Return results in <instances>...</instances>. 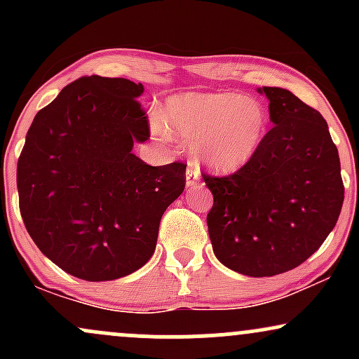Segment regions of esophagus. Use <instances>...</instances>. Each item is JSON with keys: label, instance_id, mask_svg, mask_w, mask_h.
Listing matches in <instances>:
<instances>
[{"label": "esophagus", "instance_id": "1", "mask_svg": "<svg viewBox=\"0 0 359 359\" xmlns=\"http://www.w3.org/2000/svg\"><path fill=\"white\" fill-rule=\"evenodd\" d=\"M201 179V170H199V165H197L194 160H189V167H187V185L189 187H192V185H196L199 182Z\"/></svg>", "mask_w": 359, "mask_h": 359}]
</instances>
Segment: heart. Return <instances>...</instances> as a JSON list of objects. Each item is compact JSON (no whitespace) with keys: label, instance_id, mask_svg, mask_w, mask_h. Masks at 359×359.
I'll return each mask as SVG.
<instances>
[{"label":"heart","instance_id":"heart-1","mask_svg":"<svg viewBox=\"0 0 359 359\" xmlns=\"http://www.w3.org/2000/svg\"><path fill=\"white\" fill-rule=\"evenodd\" d=\"M163 121L189 145H197L203 162L221 172L245 165L266 131L263 106L234 93L172 97L163 109Z\"/></svg>","mask_w":359,"mask_h":359}]
</instances>
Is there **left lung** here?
<instances>
[{"label":"left lung","instance_id":"left-lung-1","mask_svg":"<svg viewBox=\"0 0 359 359\" xmlns=\"http://www.w3.org/2000/svg\"><path fill=\"white\" fill-rule=\"evenodd\" d=\"M273 128L229 175L204 172L208 229L222 265L271 277L302 265L336 226L344 201L337 148L323 114L282 88H263Z\"/></svg>","mask_w":359,"mask_h":359}]
</instances>
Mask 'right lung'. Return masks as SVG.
Segmentation results:
<instances>
[{"label": "right lung", "instance_id": "obj_1", "mask_svg": "<svg viewBox=\"0 0 359 359\" xmlns=\"http://www.w3.org/2000/svg\"><path fill=\"white\" fill-rule=\"evenodd\" d=\"M142 84L86 76L35 114L16 167L20 212L39 250L88 282L142 269L185 167H151L131 154L150 138Z\"/></svg>", "mask_w": 359, "mask_h": 359}]
</instances>
